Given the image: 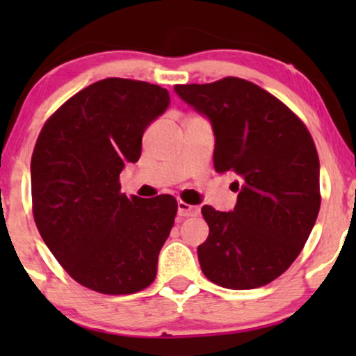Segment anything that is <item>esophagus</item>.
Listing matches in <instances>:
<instances>
[{
  "instance_id": "obj_1",
  "label": "esophagus",
  "mask_w": 356,
  "mask_h": 356,
  "mask_svg": "<svg viewBox=\"0 0 356 356\" xmlns=\"http://www.w3.org/2000/svg\"><path fill=\"white\" fill-rule=\"evenodd\" d=\"M177 214L179 218H191V216H197L199 214V207L191 206V204L179 201L177 202Z\"/></svg>"
}]
</instances>
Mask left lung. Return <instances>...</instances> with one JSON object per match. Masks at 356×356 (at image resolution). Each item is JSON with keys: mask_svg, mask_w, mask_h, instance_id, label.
<instances>
[{"mask_svg": "<svg viewBox=\"0 0 356 356\" xmlns=\"http://www.w3.org/2000/svg\"><path fill=\"white\" fill-rule=\"evenodd\" d=\"M174 88L211 120L216 172L241 179L234 211L202 207L209 226L197 248L204 276L227 289L271 283L300 254L320 211L312 134L283 102L238 76Z\"/></svg>", "mask_w": 356, "mask_h": 356, "instance_id": "8db88e82", "label": "left lung"}]
</instances>
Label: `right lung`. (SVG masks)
I'll return each mask as SVG.
<instances>
[{
  "instance_id": "add662e5",
  "label": "right lung",
  "mask_w": 356,
  "mask_h": 356,
  "mask_svg": "<svg viewBox=\"0 0 356 356\" xmlns=\"http://www.w3.org/2000/svg\"><path fill=\"white\" fill-rule=\"evenodd\" d=\"M169 102L159 85L105 79L65 102L40 132L31 155L35 224L85 288L132 295L154 283L177 201L127 197L118 179L138 161L144 130Z\"/></svg>"
}]
</instances>
